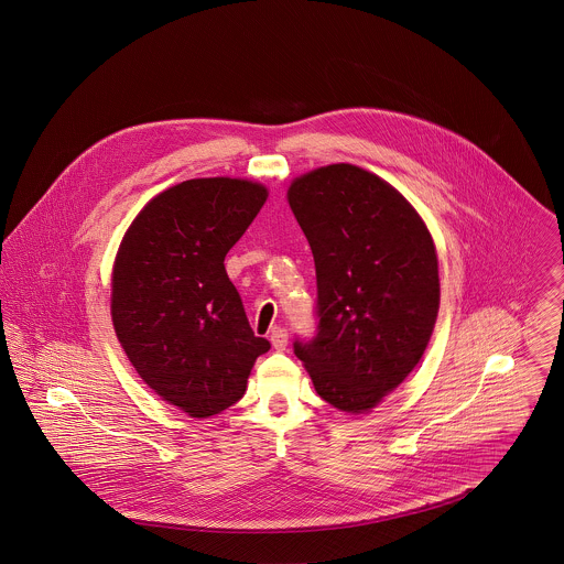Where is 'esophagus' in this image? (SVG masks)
I'll use <instances>...</instances> for the list:
<instances>
[{"mask_svg":"<svg viewBox=\"0 0 564 564\" xmlns=\"http://www.w3.org/2000/svg\"><path fill=\"white\" fill-rule=\"evenodd\" d=\"M270 341H272V346H274L276 350H285V346H288V329L276 327V329L270 334Z\"/></svg>","mask_w":564,"mask_h":564,"instance_id":"obj_1","label":"esophagus"}]
</instances>
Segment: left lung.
<instances>
[{"label": "left lung", "instance_id": "left-lung-1", "mask_svg": "<svg viewBox=\"0 0 564 564\" xmlns=\"http://www.w3.org/2000/svg\"><path fill=\"white\" fill-rule=\"evenodd\" d=\"M316 263V334L294 339L316 392L341 412L375 408L432 338L441 281L432 235L379 176L327 165L288 192Z\"/></svg>", "mask_w": 564, "mask_h": 564}]
</instances>
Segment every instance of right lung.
Instances as JSON below:
<instances>
[{"mask_svg": "<svg viewBox=\"0 0 564 564\" xmlns=\"http://www.w3.org/2000/svg\"><path fill=\"white\" fill-rule=\"evenodd\" d=\"M265 198L250 181H185L143 207L115 257V334L139 377L194 419L237 403L270 348L225 268Z\"/></svg>", "mask_w": 564, "mask_h": 564, "instance_id": "1", "label": "right lung"}]
</instances>
